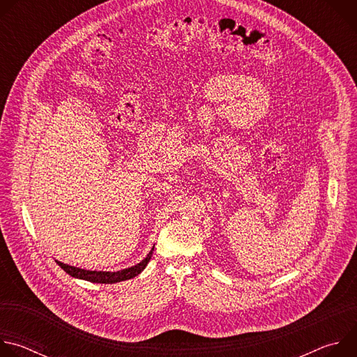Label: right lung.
Listing matches in <instances>:
<instances>
[{"label": "right lung", "mask_w": 357, "mask_h": 357, "mask_svg": "<svg viewBox=\"0 0 357 357\" xmlns=\"http://www.w3.org/2000/svg\"><path fill=\"white\" fill-rule=\"evenodd\" d=\"M152 251H154V247L151 248V251L146 254V257L139 261L138 264L120 270V271H91V270H84V268H79V267H73L65 263H61L56 260L58 266L70 277L73 278H79V280H84V281H90V282H97V284H114V282H121L126 280H131L134 277H137L139 273L144 271V268L146 267V264L151 260Z\"/></svg>", "instance_id": "1"}]
</instances>
